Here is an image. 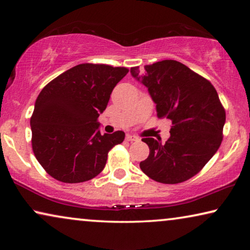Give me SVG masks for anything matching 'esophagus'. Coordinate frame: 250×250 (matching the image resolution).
Segmentation results:
<instances>
[{
  "mask_svg": "<svg viewBox=\"0 0 250 250\" xmlns=\"http://www.w3.org/2000/svg\"><path fill=\"white\" fill-rule=\"evenodd\" d=\"M125 139L128 141H130V142H133V141H138L139 140V138H137V137H135V135H132V134H126Z\"/></svg>",
  "mask_w": 250,
  "mask_h": 250,
  "instance_id": "34e87169",
  "label": "esophagus"
}]
</instances>
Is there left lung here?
I'll return each mask as SVG.
<instances>
[{
  "label": "left lung",
  "instance_id": "left-lung-1",
  "mask_svg": "<svg viewBox=\"0 0 250 250\" xmlns=\"http://www.w3.org/2000/svg\"><path fill=\"white\" fill-rule=\"evenodd\" d=\"M145 84L156 104V116L172 122L170 138L162 145L142 139L150 154L140 162L142 172L164 184H176L197 174L218 150L223 140L225 109L208 80L180 62L167 59L130 69Z\"/></svg>",
  "mask_w": 250,
  "mask_h": 250
}]
</instances>
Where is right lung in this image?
I'll list each match as a JSON object with an SVG mask.
<instances>
[{
  "label": "right lung",
  "instance_id": "add662e5",
  "mask_svg": "<svg viewBox=\"0 0 250 250\" xmlns=\"http://www.w3.org/2000/svg\"><path fill=\"white\" fill-rule=\"evenodd\" d=\"M128 71L125 67L80 64L43 88L31 118L32 146L50 176L64 183H82L104 170L108 152L125 134H101L98 117Z\"/></svg>",
  "mask_w": 250,
  "mask_h": 250
}]
</instances>
